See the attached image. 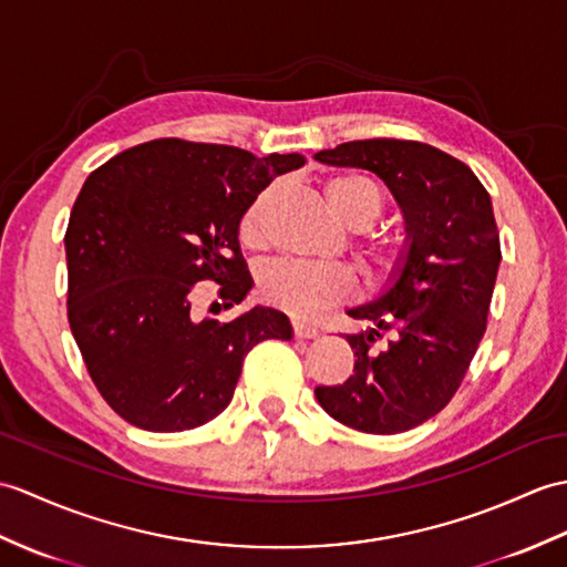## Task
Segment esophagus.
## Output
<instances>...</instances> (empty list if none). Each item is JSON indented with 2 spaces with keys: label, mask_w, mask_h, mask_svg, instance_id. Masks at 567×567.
<instances>
[{
  "label": "esophagus",
  "mask_w": 567,
  "mask_h": 567,
  "mask_svg": "<svg viewBox=\"0 0 567 567\" xmlns=\"http://www.w3.org/2000/svg\"><path fill=\"white\" fill-rule=\"evenodd\" d=\"M292 331H295V338H305V340L319 336V331H316L313 326H309L305 321H292Z\"/></svg>",
  "instance_id": "34e87169"
}]
</instances>
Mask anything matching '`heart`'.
<instances>
[{
    "label": "heart",
    "mask_w": 567,
    "mask_h": 567,
    "mask_svg": "<svg viewBox=\"0 0 567 567\" xmlns=\"http://www.w3.org/2000/svg\"><path fill=\"white\" fill-rule=\"evenodd\" d=\"M272 188L260 190L239 219V239L248 248H258L266 239L262 217ZM326 203L331 213L350 229H367L384 213L386 197L372 178L360 174H336L323 183ZM364 266L374 282L396 280L408 260V246L401 236L379 234L362 244ZM354 295V275L340 262L275 260L258 275V297L285 313L309 319L326 307L340 305Z\"/></svg>",
    "instance_id": "obj_1"
}]
</instances>
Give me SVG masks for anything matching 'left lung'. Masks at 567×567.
I'll use <instances>...</instances> for the list:
<instances>
[{
	"mask_svg": "<svg viewBox=\"0 0 567 567\" xmlns=\"http://www.w3.org/2000/svg\"><path fill=\"white\" fill-rule=\"evenodd\" d=\"M316 159L384 181L403 213L408 246L405 268L384 295L348 309L372 323L346 336L358 358L354 374L316 386V399L352 430L405 432L452 401L485 333L503 258L491 195L464 162L413 140H354ZM381 330L394 336L374 351Z\"/></svg>",
	"mask_w": 567,
	"mask_h": 567,
	"instance_id": "left-lung-1",
	"label": "left lung"
}]
</instances>
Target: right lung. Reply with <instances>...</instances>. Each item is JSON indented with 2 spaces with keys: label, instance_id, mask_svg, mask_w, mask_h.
<instances>
[{
  "label": "right lung",
  "instance_id": "add662e5",
  "mask_svg": "<svg viewBox=\"0 0 567 567\" xmlns=\"http://www.w3.org/2000/svg\"><path fill=\"white\" fill-rule=\"evenodd\" d=\"M301 154L152 140L91 171L72 207L68 319L89 377L113 411L150 432L205 425L229 405L244 358L260 340L292 338L289 319L254 307L195 321V285H219L224 307L254 287L239 219Z\"/></svg>",
  "mask_w": 567,
  "mask_h": 567
}]
</instances>
